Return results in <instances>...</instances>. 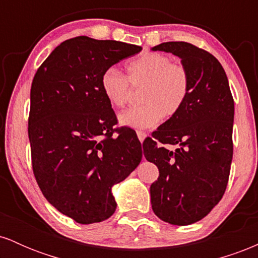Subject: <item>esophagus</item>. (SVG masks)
<instances>
[{
  "mask_svg": "<svg viewBox=\"0 0 258 258\" xmlns=\"http://www.w3.org/2000/svg\"><path fill=\"white\" fill-rule=\"evenodd\" d=\"M137 136H138V139L141 142H143L144 141V138L147 137V133L146 132H143V131H137Z\"/></svg>",
  "mask_w": 258,
  "mask_h": 258,
  "instance_id": "esophagus-1",
  "label": "esophagus"
}]
</instances>
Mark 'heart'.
Masks as SVG:
<instances>
[{
  "instance_id": "b5f03b06",
  "label": "heart",
  "mask_w": 258,
  "mask_h": 258,
  "mask_svg": "<svg viewBox=\"0 0 258 258\" xmlns=\"http://www.w3.org/2000/svg\"><path fill=\"white\" fill-rule=\"evenodd\" d=\"M127 79L117 72L105 70L100 78V90L114 108H123L130 98V86L142 87L141 105L123 111L121 125L150 128L161 117H172L180 110L189 93L190 78L183 64L171 61L161 53L147 52L126 65Z\"/></svg>"
}]
</instances>
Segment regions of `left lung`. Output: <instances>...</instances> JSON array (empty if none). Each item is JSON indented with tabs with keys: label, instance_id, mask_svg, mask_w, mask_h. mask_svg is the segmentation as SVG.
<instances>
[{
	"label": "left lung",
	"instance_id": "8db88e82",
	"mask_svg": "<svg viewBox=\"0 0 258 258\" xmlns=\"http://www.w3.org/2000/svg\"><path fill=\"white\" fill-rule=\"evenodd\" d=\"M153 51L180 58L190 78L180 110L143 143L159 168L150 185L153 211L176 226L200 221L226 191L233 159L234 100L226 72L211 53L188 42H164ZM177 145L175 153L165 145Z\"/></svg>",
	"mask_w": 258,
	"mask_h": 258
}]
</instances>
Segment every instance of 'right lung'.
<instances>
[{"label":"right lung","instance_id":"1","mask_svg":"<svg viewBox=\"0 0 258 258\" xmlns=\"http://www.w3.org/2000/svg\"><path fill=\"white\" fill-rule=\"evenodd\" d=\"M141 51L119 41L74 37L55 47L32 80V171L47 201L78 223L110 217L112 185L142 160L141 142L115 130L116 115L100 90L105 70Z\"/></svg>","mask_w":258,"mask_h":258}]
</instances>
